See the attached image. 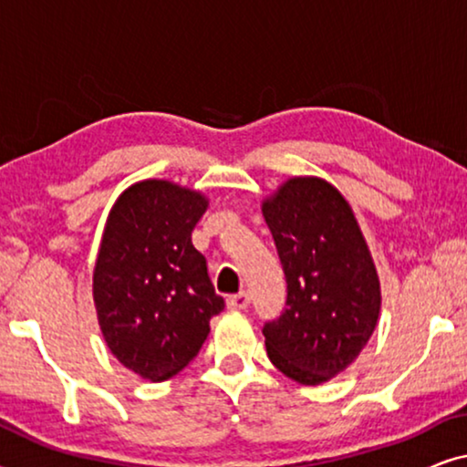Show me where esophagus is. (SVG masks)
Instances as JSON below:
<instances>
[{
    "mask_svg": "<svg viewBox=\"0 0 467 467\" xmlns=\"http://www.w3.org/2000/svg\"><path fill=\"white\" fill-rule=\"evenodd\" d=\"M227 306L232 310H246L251 306V293L248 291H240L238 296L227 297Z\"/></svg>",
    "mask_w": 467,
    "mask_h": 467,
    "instance_id": "obj_1",
    "label": "esophagus"
}]
</instances>
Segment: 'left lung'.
I'll return each mask as SVG.
<instances>
[{
  "label": "left lung",
  "instance_id": "obj_1",
  "mask_svg": "<svg viewBox=\"0 0 467 467\" xmlns=\"http://www.w3.org/2000/svg\"><path fill=\"white\" fill-rule=\"evenodd\" d=\"M264 216L286 280V308L265 321L270 361L299 385H321L366 347L380 312V285L355 214L318 178H291Z\"/></svg>",
  "mask_w": 467,
  "mask_h": 467
}]
</instances>
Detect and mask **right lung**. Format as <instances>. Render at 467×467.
<instances>
[{
	"instance_id": "obj_1",
	"label": "right lung",
	"mask_w": 467,
	"mask_h": 467,
	"mask_svg": "<svg viewBox=\"0 0 467 467\" xmlns=\"http://www.w3.org/2000/svg\"><path fill=\"white\" fill-rule=\"evenodd\" d=\"M200 193L168 181L133 184L108 216L93 274L101 334L112 355L152 382L187 368L225 310L191 234Z\"/></svg>"
}]
</instances>
